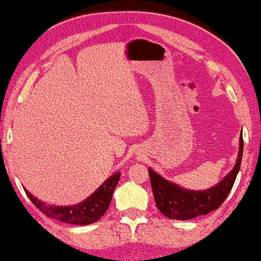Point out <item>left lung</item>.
<instances>
[{"label":"left lung","mask_w":261,"mask_h":261,"mask_svg":"<svg viewBox=\"0 0 261 261\" xmlns=\"http://www.w3.org/2000/svg\"><path fill=\"white\" fill-rule=\"evenodd\" d=\"M240 149L235 166L216 186L204 190H191L170 182L166 178L148 169L151 189L158 208L170 219L188 220L216 211L220 207L235 183L243 155L242 131L240 135Z\"/></svg>","instance_id":"obj_1"}]
</instances>
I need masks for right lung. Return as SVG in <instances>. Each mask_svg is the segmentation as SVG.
Instances as JSON below:
<instances>
[{"mask_svg": "<svg viewBox=\"0 0 261 261\" xmlns=\"http://www.w3.org/2000/svg\"><path fill=\"white\" fill-rule=\"evenodd\" d=\"M119 179L120 172L117 171L110 178H107L90 196L72 206H55V204L45 203L31 195V193L25 188L24 189L32 203L48 218L58 219L62 223L72 224V225H88V224L97 222L107 212L111 204L112 195Z\"/></svg>", "mask_w": 261, "mask_h": 261, "instance_id": "obj_1", "label": "right lung"}]
</instances>
